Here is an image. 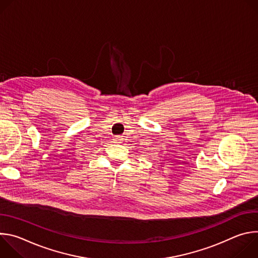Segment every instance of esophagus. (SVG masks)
I'll use <instances>...</instances> for the list:
<instances>
[{
  "label": "esophagus",
  "instance_id": "obj_1",
  "mask_svg": "<svg viewBox=\"0 0 258 258\" xmlns=\"http://www.w3.org/2000/svg\"><path fill=\"white\" fill-rule=\"evenodd\" d=\"M113 140H114V142H115V143H119V142H120V140H121V139H120V138H119V137H115V138H114V139H113Z\"/></svg>",
  "mask_w": 258,
  "mask_h": 258
}]
</instances>
